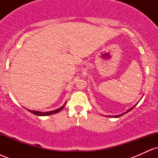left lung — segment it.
I'll use <instances>...</instances> for the list:
<instances>
[{
	"label": "left lung",
	"instance_id": "8db88e82",
	"mask_svg": "<svg viewBox=\"0 0 158 158\" xmlns=\"http://www.w3.org/2000/svg\"><path fill=\"white\" fill-rule=\"evenodd\" d=\"M137 104H136V105H135V106H134L133 107H132V108H130V109H128V110H126V112H125V113H123V114H119V115H116V116H114V117H121V116L124 115V114H125L128 113V112H129V111H130V110H132V109H133V108H135V107L136 106H137ZM107 117H112V116H107Z\"/></svg>",
	"mask_w": 158,
	"mask_h": 158
}]
</instances>
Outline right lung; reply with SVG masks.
Instances as JSON below:
<instances>
[{
    "mask_svg": "<svg viewBox=\"0 0 158 158\" xmlns=\"http://www.w3.org/2000/svg\"><path fill=\"white\" fill-rule=\"evenodd\" d=\"M65 104H66V102H65L64 104L61 107V108H58V109H56L54 110H51V111H48V112H41V111H37V110H29V109H27V110H28L30 112H31L32 114H35V115H37V116H48V115H51V114H56V113H58V112L61 111V110H62L63 108H64Z\"/></svg>",
    "mask_w": 158,
    "mask_h": 158,
    "instance_id": "1",
    "label": "right lung"
}]
</instances>
